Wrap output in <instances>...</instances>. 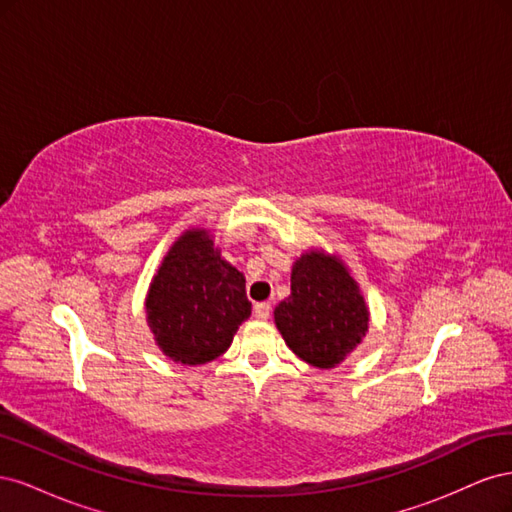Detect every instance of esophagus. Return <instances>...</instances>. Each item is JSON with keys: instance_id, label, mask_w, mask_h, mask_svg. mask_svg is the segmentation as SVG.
<instances>
[{"instance_id": "esophagus-1", "label": "esophagus", "mask_w": 512, "mask_h": 512, "mask_svg": "<svg viewBox=\"0 0 512 512\" xmlns=\"http://www.w3.org/2000/svg\"><path fill=\"white\" fill-rule=\"evenodd\" d=\"M254 314H256V318H260V320H267L269 316H271V303H256L254 305Z\"/></svg>"}]
</instances>
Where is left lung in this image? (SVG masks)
Masks as SVG:
<instances>
[{"label": "left lung", "instance_id": "left-lung-1", "mask_svg": "<svg viewBox=\"0 0 512 512\" xmlns=\"http://www.w3.org/2000/svg\"><path fill=\"white\" fill-rule=\"evenodd\" d=\"M275 324L299 359L329 369L361 344L369 314L342 262L309 252L294 262L290 297L275 307Z\"/></svg>", "mask_w": 512, "mask_h": 512}]
</instances>
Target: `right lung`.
<instances>
[{
	"instance_id": "right-lung-1",
	"label": "right lung",
	"mask_w": 512,
	"mask_h": 512,
	"mask_svg": "<svg viewBox=\"0 0 512 512\" xmlns=\"http://www.w3.org/2000/svg\"><path fill=\"white\" fill-rule=\"evenodd\" d=\"M145 307L158 346L183 365L218 359L252 314L243 273L213 250L205 230L185 232L170 247Z\"/></svg>"
}]
</instances>
